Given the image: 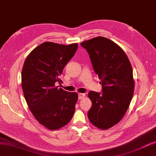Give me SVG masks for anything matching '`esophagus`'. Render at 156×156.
Instances as JSON below:
<instances>
[{"label":"esophagus","instance_id":"1","mask_svg":"<svg viewBox=\"0 0 156 156\" xmlns=\"http://www.w3.org/2000/svg\"><path fill=\"white\" fill-rule=\"evenodd\" d=\"M85 97V94H82V93H79L78 94V99L79 100H82Z\"/></svg>","mask_w":156,"mask_h":156}]
</instances>
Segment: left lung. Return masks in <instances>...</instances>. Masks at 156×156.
<instances>
[{"label": "left lung", "instance_id": "8db88e82", "mask_svg": "<svg viewBox=\"0 0 156 156\" xmlns=\"http://www.w3.org/2000/svg\"><path fill=\"white\" fill-rule=\"evenodd\" d=\"M80 45L88 52L102 86V93H88L92 102L88 119L96 127L107 129L121 120L131 102L134 91L131 64L124 50L106 38L96 37Z\"/></svg>", "mask_w": 156, "mask_h": 156}]
</instances>
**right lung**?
Returning a JSON list of instances; mask_svg holds the SVG:
<instances>
[{
    "label": "right lung",
    "instance_id": "obj_1",
    "mask_svg": "<svg viewBox=\"0 0 156 156\" xmlns=\"http://www.w3.org/2000/svg\"><path fill=\"white\" fill-rule=\"evenodd\" d=\"M78 44L45 42L28 54L22 70L24 98L37 121L50 130L69 123L75 111L78 94L56 86L60 76L74 56Z\"/></svg>",
    "mask_w": 156,
    "mask_h": 156
}]
</instances>
